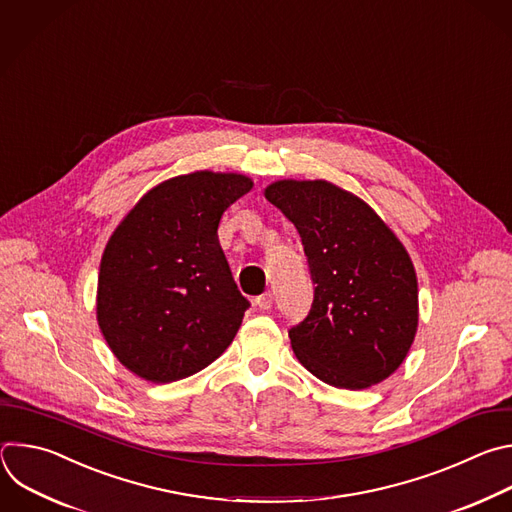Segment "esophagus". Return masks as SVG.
Segmentation results:
<instances>
[{"mask_svg":"<svg viewBox=\"0 0 512 512\" xmlns=\"http://www.w3.org/2000/svg\"><path fill=\"white\" fill-rule=\"evenodd\" d=\"M254 304L258 306V311H268L270 306H272V294H270V292H264V294L256 296V298H254Z\"/></svg>","mask_w":512,"mask_h":512,"instance_id":"1","label":"esophagus"}]
</instances>
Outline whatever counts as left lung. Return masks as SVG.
Returning a JSON list of instances; mask_svg holds the SVG:
<instances>
[{
	"mask_svg": "<svg viewBox=\"0 0 512 512\" xmlns=\"http://www.w3.org/2000/svg\"><path fill=\"white\" fill-rule=\"evenodd\" d=\"M264 197L298 230L315 300L288 331L302 367L339 389H367L405 361L418 333L414 262L355 193L325 179H278Z\"/></svg>",
	"mask_w": 512,
	"mask_h": 512,
	"instance_id": "left-lung-1",
	"label": "left lung"
}]
</instances>
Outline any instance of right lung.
<instances>
[{
    "label": "right lung",
    "instance_id": "right-lung-1",
    "mask_svg": "<svg viewBox=\"0 0 512 512\" xmlns=\"http://www.w3.org/2000/svg\"><path fill=\"white\" fill-rule=\"evenodd\" d=\"M242 173L193 171L151 187L100 258L96 321L137 377L169 383L214 363L250 302L240 294L218 226L252 189Z\"/></svg>",
    "mask_w": 512,
    "mask_h": 512
}]
</instances>
